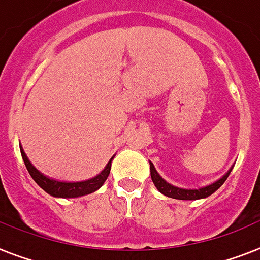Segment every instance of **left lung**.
I'll use <instances>...</instances> for the list:
<instances>
[{
  "mask_svg": "<svg viewBox=\"0 0 260 260\" xmlns=\"http://www.w3.org/2000/svg\"><path fill=\"white\" fill-rule=\"evenodd\" d=\"M150 171H151V179H153L155 187L159 190V192H162V194L166 195V197H170V198H174V199H181V201H195V199L207 198V197L211 195L212 192H215L216 190H218V188H219L224 182H226L227 177H229L231 173V169L227 171V173L220 178V179H218V181L214 182V183L209 184V186H206V187L198 188V190H186V188L175 187V186H173V184L167 183L164 178L156 173L155 167H154V165L151 164V162H150Z\"/></svg>",
  "mask_w": 260,
  "mask_h": 260,
  "instance_id": "left-lung-1",
  "label": "left lung"
}]
</instances>
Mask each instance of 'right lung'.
Listing matches in <instances>:
<instances>
[{"label":"right lung","instance_id":"1","mask_svg":"<svg viewBox=\"0 0 260 260\" xmlns=\"http://www.w3.org/2000/svg\"><path fill=\"white\" fill-rule=\"evenodd\" d=\"M21 155H22V159L25 162L27 171H29L30 177L33 178L36 183L48 194L53 195V197H58V198H77V197H82V195H87L96 191L109 177L111 169V160L114 158V156H111V159L107 162L104 170L101 171L96 177L91 178V179H87V181L83 182H59L55 181V179H50L42 173H40L33 165L30 164L26 154L23 153L22 147H21Z\"/></svg>","mask_w":260,"mask_h":260}]
</instances>
